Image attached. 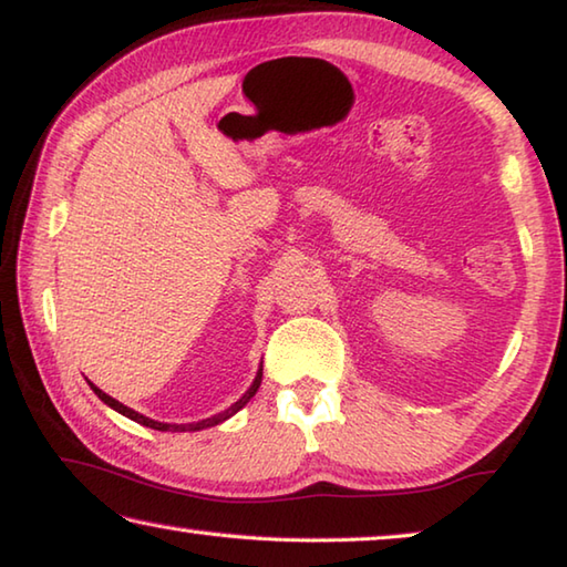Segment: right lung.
<instances>
[{
	"label": "right lung",
	"instance_id": "add662e5",
	"mask_svg": "<svg viewBox=\"0 0 567 567\" xmlns=\"http://www.w3.org/2000/svg\"><path fill=\"white\" fill-rule=\"evenodd\" d=\"M264 368H259V372H256V378H254V382H251V388L241 394V400H237L231 404L229 410H224V412H219V414H215V416H207V420H202V422H192V424H167V422H155V420H151V416H145V414H141V412H135V410H131V408H125L123 402H117V400H113L111 394H105L103 390H99L95 388L93 382H89L91 384V390L99 394V398L109 404V408H113L115 412H121L123 416H127V420H133V422H137V424H143V426H151V430H157V432H197V430H207V426H215V424H221L224 420H229L231 414H237L244 404H247L254 394H256V390H259V384H261V372Z\"/></svg>",
	"mask_w": 567,
	"mask_h": 567
}]
</instances>
